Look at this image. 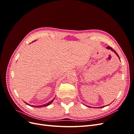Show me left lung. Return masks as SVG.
Returning <instances> with one entry per match:
<instances>
[{
	"label": "left lung",
	"instance_id": "1",
	"mask_svg": "<svg viewBox=\"0 0 134 134\" xmlns=\"http://www.w3.org/2000/svg\"><path fill=\"white\" fill-rule=\"evenodd\" d=\"M107 48H108V49H110V50H111L112 51H113V52H115V53L116 54V55L117 56H118V57L119 58V55L118 54H117V52H116V51H115V50H113V49H112V48L111 47H109V46H108L107 47ZM119 59H120V58H119ZM104 107V106H102V107H101V108H102V107Z\"/></svg>",
	"mask_w": 134,
	"mask_h": 134
}]
</instances>
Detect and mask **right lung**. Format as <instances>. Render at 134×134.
<instances>
[{
    "mask_svg": "<svg viewBox=\"0 0 134 134\" xmlns=\"http://www.w3.org/2000/svg\"><path fill=\"white\" fill-rule=\"evenodd\" d=\"M34 42V41H33ZM55 99V98L52 99V100H51L50 102H48V103H46V104H43V105H41V106H32V105H30V104H28L27 103H26V102H25L27 104H28V105H29V106H31V107H37V108H39V107H46V106H48V105H50L52 102H53L54 101V100Z\"/></svg>",
    "mask_w": 134,
    "mask_h": 134,
    "instance_id": "right-lung-1",
    "label": "right lung"
}]
</instances>
